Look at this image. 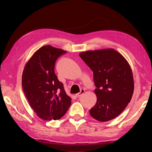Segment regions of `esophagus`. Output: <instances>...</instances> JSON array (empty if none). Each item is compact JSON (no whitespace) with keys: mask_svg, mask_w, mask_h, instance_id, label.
Listing matches in <instances>:
<instances>
[{"mask_svg":"<svg viewBox=\"0 0 152 152\" xmlns=\"http://www.w3.org/2000/svg\"><path fill=\"white\" fill-rule=\"evenodd\" d=\"M84 92H85V91H84V89H82V90L80 91V93H77V94H75V96H76V97H80V96L81 95H82V94H83L84 93Z\"/></svg>","mask_w":152,"mask_h":152,"instance_id":"1","label":"esophagus"}]
</instances>
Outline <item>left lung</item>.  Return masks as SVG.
<instances>
[{
  "mask_svg": "<svg viewBox=\"0 0 152 152\" xmlns=\"http://www.w3.org/2000/svg\"><path fill=\"white\" fill-rule=\"evenodd\" d=\"M93 72L97 102L90 110L92 117L107 122L117 117L131 102L134 80L130 65L113 49L88 50L79 54Z\"/></svg>",
  "mask_w": 152,
  "mask_h": 152,
  "instance_id": "obj_1",
  "label": "left lung"
}]
</instances>
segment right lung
<instances>
[{"instance_id": "1", "label": "right lung", "mask_w": 152, "mask_h": 152, "mask_svg": "<svg viewBox=\"0 0 152 152\" xmlns=\"http://www.w3.org/2000/svg\"><path fill=\"white\" fill-rule=\"evenodd\" d=\"M66 53L45 45L33 54L23 72L24 94L31 108L45 121L58 120L70 107L71 98L54 72L57 59Z\"/></svg>"}]
</instances>
